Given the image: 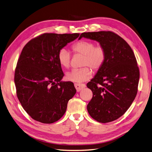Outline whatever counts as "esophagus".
Here are the masks:
<instances>
[{
    "label": "esophagus",
    "mask_w": 152,
    "mask_h": 152,
    "mask_svg": "<svg viewBox=\"0 0 152 152\" xmlns=\"http://www.w3.org/2000/svg\"><path fill=\"white\" fill-rule=\"evenodd\" d=\"M75 89H77V92H79L80 91H81L82 89L86 87V85L83 84H74Z\"/></svg>",
    "instance_id": "1"
}]
</instances>
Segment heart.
Returning <instances> with one entry per match:
<instances>
[{"label": "heart", "mask_w": 152, "mask_h": 152, "mask_svg": "<svg viewBox=\"0 0 152 152\" xmlns=\"http://www.w3.org/2000/svg\"><path fill=\"white\" fill-rule=\"evenodd\" d=\"M73 53L83 55L80 66L66 73V79L75 82H82L89 80L94 72L101 70L107 60V50L102 45H95V43L90 40H82L72 45ZM58 60L59 65L65 68L70 66L71 54L69 51L62 48L59 50Z\"/></svg>", "instance_id": "heart-1"}]
</instances>
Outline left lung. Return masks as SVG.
<instances>
[{"label": "left lung", "instance_id": "1", "mask_svg": "<svg viewBox=\"0 0 152 152\" xmlns=\"http://www.w3.org/2000/svg\"><path fill=\"white\" fill-rule=\"evenodd\" d=\"M99 42L107 50V60L95 77L87 84L93 98L87 106L91 117L99 122L117 120L125 113L137 93L140 70L130 45L110 31L82 33Z\"/></svg>", "mask_w": 152, "mask_h": 152}]
</instances>
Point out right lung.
<instances>
[{
    "instance_id": "obj_1",
    "label": "right lung",
    "mask_w": 152,
    "mask_h": 152,
    "mask_svg": "<svg viewBox=\"0 0 152 152\" xmlns=\"http://www.w3.org/2000/svg\"><path fill=\"white\" fill-rule=\"evenodd\" d=\"M79 36L77 33H45L30 40L23 49L15 73L16 95L35 121L44 124L58 121L76 93L73 82L61 81L64 73L58 54Z\"/></svg>"
}]
</instances>
